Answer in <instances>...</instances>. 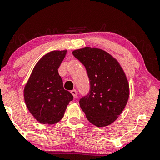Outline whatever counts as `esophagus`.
Segmentation results:
<instances>
[{"mask_svg": "<svg viewBox=\"0 0 160 160\" xmlns=\"http://www.w3.org/2000/svg\"><path fill=\"white\" fill-rule=\"evenodd\" d=\"M71 94H72L73 96H74V98H77V95H78V92H77V90H75V89H73V90H71Z\"/></svg>", "mask_w": 160, "mask_h": 160, "instance_id": "34e87169", "label": "esophagus"}]
</instances>
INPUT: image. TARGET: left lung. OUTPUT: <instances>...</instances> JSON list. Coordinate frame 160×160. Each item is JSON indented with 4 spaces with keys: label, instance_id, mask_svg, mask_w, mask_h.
I'll return each mask as SVG.
<instances>
[{
    "label": "left lung",
    "instance_id": "8db88e82",
    "mask_svg": "<svg viewBox=\"0 0 160 160\" xmlns=\"http://www.w3.org/2000/svg\"><path fill=\"white\" fill-rule=\"evenodd\" d=\"M85 66L90 90L80 100L87 120L97 127L109 126L127 104L129 84L118 61L106 51L84 47L72 52Z\"/></svg>",
    "mask_w": 160,
    "mask_h": 160
}]
</instances>
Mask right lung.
<instances>
[{
  "mask_svg": "<svg viewBox=\"0 0 160 160\" xmlns=\"http://www.w3.org/2000/svg\"><path fill=\"white\" fill-rule=\"evenodd\" d=\"M66 53L67 50H55L44 55L33 68L24 88L26 107L40 123L59 122L74 98L64 89L58 71Z\"/></svg>",
  "mask_w": 160,
  "mask_h": 160,
  "instance_id": "1",
  "label": "right lung"
}]
</instances>
